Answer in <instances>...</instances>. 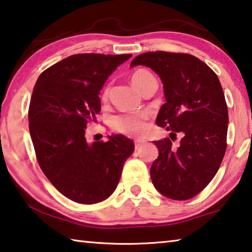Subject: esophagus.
Segmentation results:
<instances>
[{"label": "esophagus", "instance_id": "1", "mask_svg": "<svg viewBox=\"0 0 252 252\" xmlns=\"http://www.w3.org/2000/svg\"><path fill=\"white\" fill-rule=\"evenodd\" d=\"M142 145H143V142L136 140V142H135V149H136V151H137V149H139L140 147H142Z\"/></svg>", "mask_w": 252, "mask_h": 252}]
</instances>
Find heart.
<instances>
[{
  "label": "heart",
  "instance_id": "1",
  "mask_svg": "<svg viewBox=\"0 0 252 252\" xmlns=\"http://www.w3.org/2000/svg\"><path fill=\"white\" fill-rule=\"evenodd\" d=\"M130 79L136 90L142 93L145 90V87L148 85L149 82L155 79V77L147 69L139 68L131 74ZM107 96L108 88L106 87L103 93H101V99L106 100ZM147 118V114L144 112L122 114L112 118L110 126L117 133L129 136V137L140 138L144 137L148 131Z\"/></svg>",
  "mask_w": 252,
  "mask_h": 252
}]
</instances>
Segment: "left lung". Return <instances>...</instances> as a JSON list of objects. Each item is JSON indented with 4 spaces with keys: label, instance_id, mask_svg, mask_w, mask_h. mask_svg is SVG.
<instances>
[{
    "label": "left lung",
    "instance_id": "1",
    "mask_svg": "<svg viewBox=\"0 0 252 252\" xmlns=\"http://www.w3.org/2000/svg\"><path fill=\"white\" fill-rule=\"evenodd\" d=\"M136 65L152 68L164 85L157 125L184 135L178 148L169 138L155 142L154 186L170 199H190L213 180L226 153L229 119L221 84L208 65L184 53H144L130 67Z\"/></svg>",
    "mask_w": 252,
    "mask_h": 252
}]
</instances>
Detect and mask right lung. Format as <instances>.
<instances>
[{"label":"right lung","mask_w":252,"mask_h":252,"mask_svg":"<svg viewBox=\"0 0 252 252\" xmlns=\"http://www.w3.org/2000/svg\"><path fill=\"white\" fill-rule=\"evenodd\" d=\"M131 54H76L39 75L31 97L30 134L39 167L62 195L92 205L112 195L134 144L124 135L87 143L85 129L100 112L99 91Z\"/></svg>","instance_id":"obj_1"}]
</instances>
